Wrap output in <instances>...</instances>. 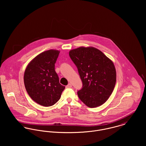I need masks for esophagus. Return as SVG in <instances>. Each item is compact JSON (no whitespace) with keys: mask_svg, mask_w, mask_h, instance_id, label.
Listing matches in <instances>:
<instances>
[{"mask_svg":"<svg viewBox=\"0 0 146 146\" xmlns=\"http://www.w3.org/2000/svg\"><path fill=\"white\" fill-rule=\"evenodd\" d=\"M67 88H71L72 87V85L71 84L69 83L66 86Z\"/></svg>","mask_w":146,"mask_h":146,"instance_id":"obj_1","label":"esophagus"}]
</instances>
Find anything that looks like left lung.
<instances>
[{"mask_svg": "<svg viewBox=\"0 0 146 146\" xmlns=\"http://www.w3.org/2000/svg\"><path fill=\"white\" fill-rule=\"evenodd\" d=\"M69 56L77 67L83 83L77 93L79 99L91 108L104 104L116 84V73L113 62L93 47L72 49Z\"/></svg>", "mask_w": 146, "mask_h": 146, "instance_id": "obj_1", "label": "left lung"}]
</instances>
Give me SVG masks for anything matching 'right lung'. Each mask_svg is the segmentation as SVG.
<instances>
[{
	"instance_id": "obj_1",
	"label": "right lung",
	"mask_w": 146,
	"mask_h": 146,
	"mask_svg": "<svg viewBox=\"0 0 146 146\" xmlns=\"http://www.w3.org/2000/svg\"><path fill=\"white\" fill-rule=\"evenodd\" d=\"M60 52L45 51L34 58L27 66L24 84L30 97L37 104L45 107L58 101L65 86L60 83L55 71V63Z\"/></svg>"
}]
</instances>
